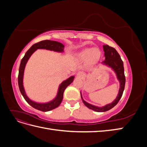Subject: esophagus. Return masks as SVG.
<instances>
[{
  "label": "esophagus",
  "mask_w": 147,
  "mask_h": 147,
  "mask_svg": "<svg viewBox=\"0 0 147 147\" xmlns=\"http://www.w3.org/2000/svg\"><path fill=\"white\" fill-rule=\"evenodd\" d=\"M77 77L80 78H83L84 77V74L82 72H78L77 73Z\"/></svg>",
  "instance_id": "esophagus-1"
}]
</instances>
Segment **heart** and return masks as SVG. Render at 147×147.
<instances>
[{
	"instance_id": "b5f03b06",
	"label": "heart",
	"mask_w": 147,
	"mask_h": 147,
	"mask_svg": "<svg viewBox=\"0 0 147 147\" xmlns=\"http://www.w3.org/2000/svg\"><path fill=\"white\" fill-rule=\"evenodd\" d=\"M101 51L97 47L85 48L78 53V56L82 60L86 59L88 65H93L97 63L101 57Z\"/></svg>"
}]
</instances>
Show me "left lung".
I'll return each instance as SVG.
<instances>
[{
    "label": "left lung",
    "mask_w": 147,
    "mask_h": 147,
    "mask_svg": "<svg viewBox=\"0 0 147 147\" xmlns=\"http://www.w3.org/2000/svg\"><path fill=\"white\" fill-rule=\"evenodd\" d=\"M103 49L105 59L103 62H102V64L103 65L108 66L109 67H110L114 71V72L116 74L118 80L119 82V88L118 94L117 97L112 103L108 104L102 107H98L92 105L91 104H89L88 102H86L83 99L82 92H80L81 97L84 104L88 108L97 112H106V111H108L114 107L118 104V102H119L120 99H121V97L123 95V92L124 90V86H125L126 82L125 76H124V73L123 62L121 60V57H120L118 53L114 48L109 47L107 45H103Z\"/></svg>",
    "instance_id": "obj_1"
}]
</instances>
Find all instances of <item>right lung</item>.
<instances>
[{
	"label": "right lung",
	"instance_id": "obj_1",
	"mask_svg": "<svg viewBox=\"0 0 147 147\" xmlns=\"http://www.w3.org/2000/svg\"><path fill=\"white\" fill-rule=\"evenodd\" d=\"M38 49H44V50L53 51L55 52L58 53H63L64 45L63 43L56 41H52V40H43L38 43H35L31 47L28 51L26 53L23 58L21 59L20 69H19V74H18V86L20 92L21 94L23 95V97L26 101L28 103L34 107V109L42 111V112H48L51 110L56 109L58 107L63 99V94L65 88L67 87L69 84L72 83L74 81V76H71L69 78L66 79L65 80L62 82L60 85L59 86L58 90H57V95L55 97V99H53L52 100L45 102V103H40V102H36L31 100L29 97L27 96L24 90V88L23 86V77H24V69L26 64H27L29 59L33 53L36 51Z\"/></svg>",
	"mask_w": 147,
	"mask_h": 147
}]
</instances>
